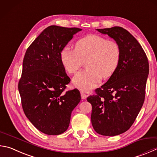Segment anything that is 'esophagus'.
<instances>
[{
	"label": "esophagus",
	"instance_id": "obj_1",
	"mask_svg": "<svg viewBox=\"0 0 157 157\" xmlns=\"http://www.w3.org/2000/svg\"><path fill=\"white\" fill-rule=\"evenodd\" d=\"M80 93H81V98H82V99H85L86 98L87 95H86V93H85L84 92H83V91H81Z\"/></svg>",
	"mask_w": 157,
	"mask_h": 157
}]
</instances>
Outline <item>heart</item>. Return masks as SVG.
<instances>
[{"label":"heart","instance_id":"obj_1","mask_svg":"<svg viewBox=\"0 0 157 157\" xmlns=\"http://www.w3.org/2000/svg\"><path fill=\"white\" fill-rule=\"evenodd\" d=\"M120 58V47L116 42L96 34L79 39L75 49L66 47L60 53L62 63L69 73H75L86 59L87 69L80 71L73 79L74 86L84 91L96 87L101 78L112 76L117 69Z\"/></svg>","mask_w":157,"mask_h":157}]
</instances>
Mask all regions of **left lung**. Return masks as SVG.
I'll return each mask as SVG.
<instances>
[{
    "label": "left lung",
    "instance_id": "8db88e82",
    "mask_svg": "<svg viewBox=\"0 0 157 157\" xmlns=\"http://www.w3.org/2000/svg\"><path fill=\"white\" fill-rule=\"evenodd\" d=\"M119 44L121 58L117 69L96 95L87 101L92 105L91 123L96 132L116 136L127 131L143 106L149 64L141 44L121 27L97 29Z\"/></svg>",
    "mask_w": 157,
    "mask_h": 157
}]
</instances>
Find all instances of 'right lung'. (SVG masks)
I'll return each mask as SVG.
<instances>
[{"label":"right lung","mask_w":157,"mask_h":157,"mask_svg":"<svg viewBox=\"0 0 157 157\" xmlns=\"http://www.w3.org/2000/svg\"><path fill=\"white\" fill-rule=\"evenodd\" d=\"M82 29L51 25L28 48L22 63L18 90L24 113L40 132H64L71 113L81 100L78 89L63 93L71 79L61 62L62 49Z\"/></svg>","instance_id":"add662e5"}]
</instances>
